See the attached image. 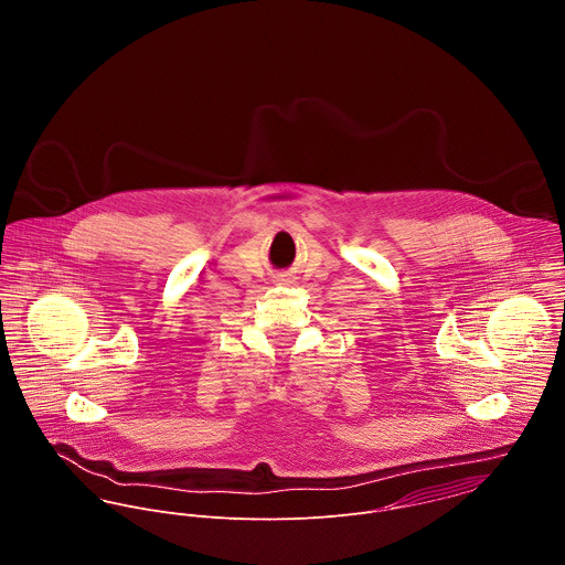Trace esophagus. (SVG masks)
I'll use <instances>...</instances> for the list:
<instances>
[{
	"instance_id": "obj_1",
	"label": "esophagus",
	"mask_w": 565,
	"mask_h": 565,
	"mask_svg": "<svg viewBox=\"0 0 565 565\" xmlns=\"http://www.w3.org/2000/svg\"><path fill=\"white\" fill-rule=\"evenodd\" d=\"M278 282H280V285L285 282V285H287V282H289V276H287V274H280V276H278Z\"/></svg>"
}]
</instances>
